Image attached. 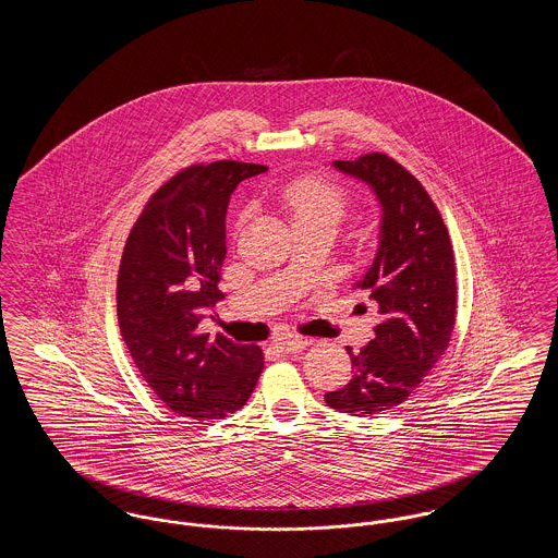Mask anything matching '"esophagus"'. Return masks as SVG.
Here are the masks:
<instances>
[{
	"label": "esophagus",
	"mask_w": 558,
	"mask_h": 558,
	"mask_svg": "<svg viewBox=\"0 0 558 558\" xmlns=\"http://www.w3.org/2000/svg\"><path fill=\"white\" fill-rule=\"evenodd\" d=\"M276 345L284 353H299L305 347L312 345V339H303V337H282L276 341Z\"/></svg>",
	"instance_id": "obj_1"
}]
</instances>
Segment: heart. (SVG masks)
<instances>
[{
    "label": "heart",
    "mask_w": 558,
    "mask_h": 558,
    "mask_svg": "<svg viewBox=\"0 0 558 558\" xmlns=\"http://www.w3.org/2000/svg\"><path fill=\"white\" fill-rule=\"evenodd\" d=\"M280 201L294 223L332 221L337 226L349 207L345 192L319 178L292 180L291 184L282 187Z\"/></svg>",
    "instance_id": "heart-1"
}]
</instances>
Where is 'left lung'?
Here are the masks:
<instances>
[{"instance_id":"8db88e82","label":"left lung","mask_w":558,"mask_h":558,"mask_svg":"<svg viewBox=\"0 0 558 558\" xmlns=\"http://www.w3.org/2000/svg\"><path fill=\"white\" fill-rule=\"evenodd\" d=\"M332 165L368 184L383 211L376 257L355 284L371 292L380 324L368 345L347 347L353 378L324 399L351 416H376L410 398L450 345L458 296L453 251L441 213L398 160L372 153Z\"/></svg>"}]
</instances>
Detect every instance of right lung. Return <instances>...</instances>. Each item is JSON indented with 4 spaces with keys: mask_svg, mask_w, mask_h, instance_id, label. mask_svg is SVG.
<instances>
[{
    "mask_svg": "<svg viewBox=\"0 0 558 558\" xmlns=\"http://www.w3.org/2000/svg\"><path fill=\"white\" fill-rule=\"evenodd\" d=\"M266 165L215 160L175 173L133 223L117 278V316L133 364L180 416L219 421L251 398L264 351L198 332L226 259V213L242 180Z\"/></svg>",
    "mask_w": 558,
    "mask_h": 558,
    "instance_id": "1",
    "label": "right lung"
}]
</instances>
